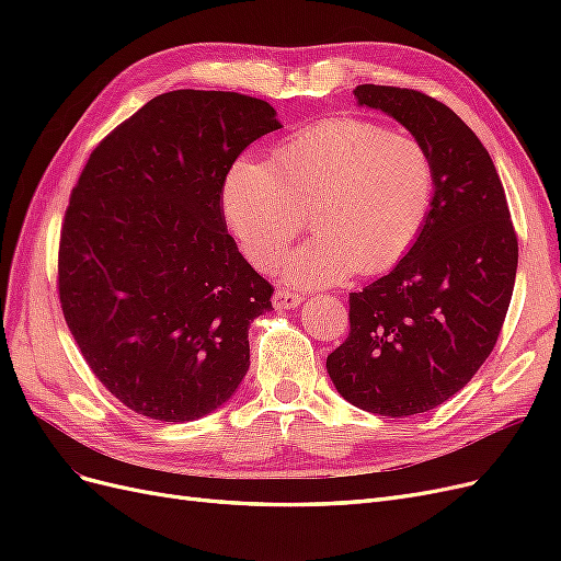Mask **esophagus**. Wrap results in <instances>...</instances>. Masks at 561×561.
<instances>
[{
    "label": "esophagus",
    "mask_w": 561,
    "mask_h": 561,
    "mask_svg": "<svg viewBox=\"0 0 561 561\" xmlns=\"http://www.w3.org/2000/svg\"><path fill=\"white\" fill-rule=\"evenodd\" d=\"M301 295L299 293H290V290H276L274 293V307L276 309H295L301 304Z\"/></svg>",
    "instance_id": "obj_1"
}]
</instances>
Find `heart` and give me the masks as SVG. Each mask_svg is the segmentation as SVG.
Segmentation results:
<instances>
[{
  "label": "heart",
  "instance_id": "obj_1",
  "mask_svg": "<svg viewBox=\"0 0 561 561\" xmlns=\"http://www.w3.org/2000/svg\"><path fill=\"white\" fill-rule=\"evenodd\" d=\"M433 196L426 145L363 118L295 133L276 147L271 168L236 159L219 190L227 227L257 268L274 266L309 213L316 236L278 264V276L295 287L388 271L419 239Z\"/></svg>",
  "mask_w": 561,
  "mask_h": 561
}]
</instances>
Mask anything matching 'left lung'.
<instances>
[{"label":"left lung","instance_id":"obj_1","mask_svg":"<svg viewBox=\"0 0 561 561\" xmlns=\"http://www.w3.org/2000/svg\"><path fill=\"white\" fill-rule=\"evenodd\" d=\"M353 93L426 145L435 196L398 266L351 293V332L328 355V375L365 412L412 416L458 393L494 351L515 287L517 233L494 161L447 105L375 83Z\"/></svg>","mask_w":561,"mask_h":561}]
</instances>
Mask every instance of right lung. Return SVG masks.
<instances>
[{
  "mask_svg": "<svg viewBox=\"0 0 561 561\" xmlns=\"http://www.w3.org/2000/svg\"><path fill=\"white\" fill-rule=\"evenodd\" d=\"M264 100L171 91L100 142L60 229L67 328L110 393L157 421L225 404L250 367L271 287L227 231L219 190L241 151L278 130Z\"/></svg>",
  "mask_w": 561,
  "mask_h": 561,
  "instance_id": "right-lung-1",
  "label": "right lung"
}]
</instances>
